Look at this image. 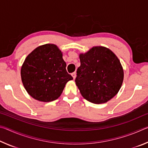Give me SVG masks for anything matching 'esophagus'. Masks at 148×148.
Returning a JSON list of instances; mask_svg holds the SVG:
<instances>
[{"label": "esophagus", "instance_id": "obj_1", "mask_svg": "<svg viewBox=\"0 0 148 148\" xmlns=\"http://www.w3.org/2000/svg\"><path fill=\"white\" fill-rule=\"evenodd\" d=\"M71 75H72V76L73 77L74 79L76 78V72H73V73H72Z\"/></svg>", "mask_w": 148, "mask_h": 148}]
</instances>
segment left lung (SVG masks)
Instances as JSON below:
<instances>
[{
	"label": "left lung",
	"mask_w": 148,
	"mask_h": 148,
	"mask_svg": "<svg viewBox=\"0 0 148 148\" xmlns=\"http://www.w3.org/2000/svg\"><path fill=\"white\" fill-rule=\"evenodd\" d=\"M80 66L75 79L82 97L95 104L106 102L116 95L123 81V69L110 49L95 46L79 54Z\"/></svg>",
	"instance_id": "8db88e82"
}]
</instances>
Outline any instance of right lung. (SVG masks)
<instances>
[{"label":"right lung","instance_id":"obj_1","mask_svg":"<svg viewBox=\"0 0 148 148\" xmlns=\"http://www.w3.org/2000/svg\"><path fill=\"white\" fill-rule=\"evenodd\" d=\"M66 66L62 52L56 45L38 46L28 55L21 66L25 89L39 101H55L61 96L67 82L73 79Z\"/></svg>","mask_w":148,"mask_h":148}]
</instances>
